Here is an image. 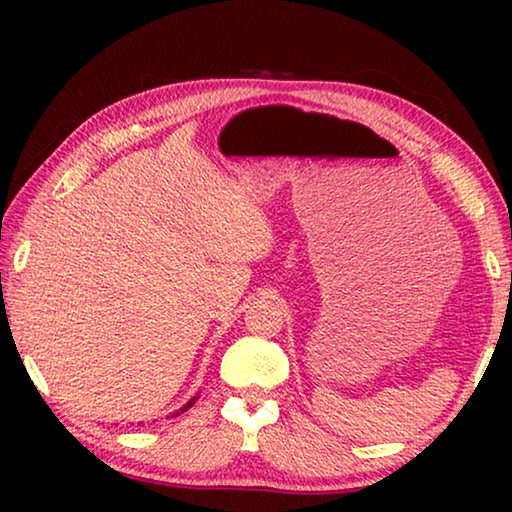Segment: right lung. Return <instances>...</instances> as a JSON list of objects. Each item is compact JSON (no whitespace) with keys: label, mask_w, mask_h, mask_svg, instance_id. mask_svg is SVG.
Instances as JSON below:
<instances>
[{"label":"right lung","mask_w":512,"mask_h":512,"mask_svg":"<svg viewBox=\"0 0 512 512\" xmlns=\"http://www.w3.org/2000/svg\"><path fill=\"white\" fill-rule=\"evenodd\" d=\"M189 404H192V402H189ZM189 404H187V406H189Z\"/></svg>","instance_id":"add662e5"}]
</instances>
